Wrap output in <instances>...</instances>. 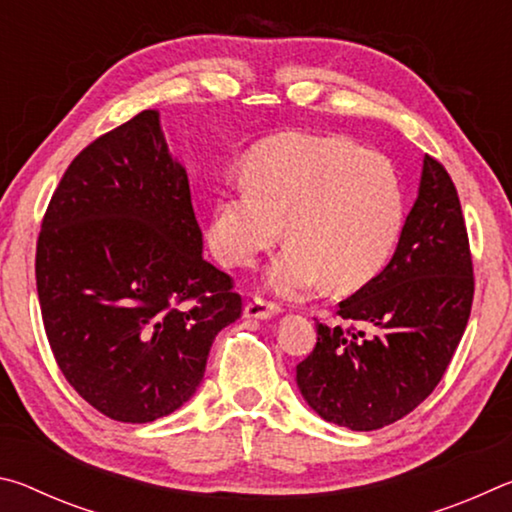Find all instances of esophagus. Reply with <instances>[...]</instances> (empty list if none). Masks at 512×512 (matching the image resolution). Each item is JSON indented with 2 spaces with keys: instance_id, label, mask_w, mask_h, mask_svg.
<instances>
[{
  "instance_id": "obj_1",
  "label": "esophagus",
  "mask_w": 512,
  "mask_h": 512,
  "mask_svg": "<svg viewBox=\"0 0 512 512\" xmlns=\"http://www.w3.org/2000/svg\"><path fill=\"white\" fill-rule=\"evenodd\" d=\"M244 314L246 318H273L280 314V305H275V302H268L264 298H253L248 302V305L244 307Z\"/></svg>"
}]
</instances>
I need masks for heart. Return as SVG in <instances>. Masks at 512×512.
Here are the masks:
<instances>
[{
	"mask_svg": "<svg viewBox=\"0 0 512 512\" xmlns=\"http://www.w3.org/2000/svg\"><path fill=\"white\" fill-rule=\"evenodd\" d=\"M244 185L219 194L207 244L228 266H250L282 237L289 248L268 287L302 296L370 282L400 241L404 189L391 160L341 135L287 133L248 155Z\"/></svg>",
	"mask_w": 512,
	"mask_h": 512,
	"instance_id": "1",
	"label": "heart"
}]
</instances>
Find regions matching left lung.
I'll use <instances>...</instances> for the list:
<instances>
[{
    "instance_id": "obj_1",
    "label": "left lung",
    "mask_w": 512,
    "mask_h": 512,
    "mask_svg": "<svg viewBox=\"0 0 512 512\" xmlns=\"http://www.w3.org/2000/svg\"><path fill=\"white\" fill-rule=\"evenodd\" d=\"M472 298L461 201L443 164L424 155L418 198L393 259L339 302L345 325H316V348L296 368L302 397L320 418L352 431L402 420L443 379Z\"/></svg>"
}]
</instances>
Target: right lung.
<instances>
[{"mask_svg":"<svg viewBox=\"0 0 512 512\" xmlns=\"http://www.w3.org/2000/svg\"><path fill=\"white\" fill-rule=\"evenodd\" d=\"M36 284L58 368L94 409L144 424L196 393L241 296L203 259L187 171L158 112L97 137L69 164L42 219Z\"/></svg>","mask_w":512,"mask_h":512,"instance_id":"right-lung-1","label":"right lung"}]
</instances>
